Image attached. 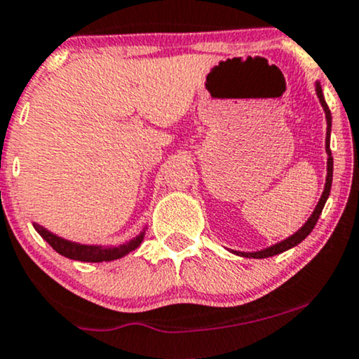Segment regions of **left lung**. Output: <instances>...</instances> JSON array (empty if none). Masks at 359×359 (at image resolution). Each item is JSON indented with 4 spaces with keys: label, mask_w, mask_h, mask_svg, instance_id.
<instances>
[{
    "label": "left lung",
    "mask_w": 359,
    "mask_h": 359,
    "mask_svg": "<svg viewBox=\"0 0 359 359\" xmlns=\"http://www.w3.org/2000/svg\"><path fill=\"white\" fill-rule=\"evenodd\" d=\"M315 90H317V97L320 104H322L323 111H325V119H327V137H325V152H327V178H325V188H323V194L320 196L317 207H315V210L311 212V215L308 217V221L304 222V224L299 227L298 231H296L292 236L286 238V240H283L280 243H277V245H272L269 246V248L265 250H260V252H233L236 253V255L240 257H246V258H267V257H273V255H279V253L286 252V250L292 248V246L299 245L304 238L308 236V234L313 231L315 224H317L320 214H322V209L323 205H325L327 198H329L330 195V187H332V171H334V159H332V152H330V126H332V114H330V109L329 106H327L325 99H323V94H322V87H320V82H315Z\"/></svg>",
    "instance_id": "obj_1"
}]
</instances>
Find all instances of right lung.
I'll list each match as a JSON object with an SVG mask.
<instances>
[{
    "instance_id": "obj_1",
    "label": "right lung",
    "mask_w": 359,
    "mask_h": 359,
    "mask_svg": "<svg viewBox=\"0 0 359 359\" xmlns=\"http://www.w3.org/2000/svg\"><path fill=\"white\" fill-rule=\"evenodd\" d=\"M34 227H36L37 233L44 238L49 245L53 246V250H56L60 255L72 258V260H79V262H111V260H118V258L128 255L130 252H133L135 248L140 246V243L144 241L145 236V229H142V233L138 236L132 238L130 241L121 243V245L116 246H101V245H80V243L75 241H68L65 238H60L57 234L51 233L46 227H42L37 222H34Z\"/></svg>"
}]
</instances>
